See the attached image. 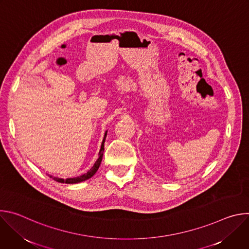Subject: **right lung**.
I'll return each mask as SVG.
<instances>
[{"label": "right lung", "mask_w": 249, "mask_h": 249, "mask_svg": "<svg viewBox=\"0 0 249 249\" xmlns=\"http://www.w3.org/2000/svg\"><path fill=\"white\" fill-rule=\"evenodd\" d=\"M106 135H107V131L105 132L104 134V137H103V140H102V143H101V148H100V151H99V154H98V159L96 160V161L94 162L93 166L85 174L81 175V176H77V177H74V178H67V179H63V178H58V177H53L52 175H49L51 178H53L55 181L57 182H60V183H67V184H74V183H80L82 181H85L87 179H89L91 176H93L95 174V172L97 171L100 163H101V160H102V156H103V151H104V142H105V138H106Z\"/></svg>", "instance_id": "add662e5"}]
</instances>
